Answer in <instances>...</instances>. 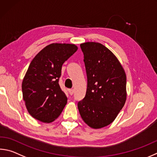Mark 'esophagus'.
Masks as SVG:
<instances>
[{
    "instance_id": "obj_1",
    "label": "esophagus",
    "mask_w": 157,
    "mask_h": 157,
    "mask_svg": "<svg viewBox=\"0 0 157 157\" xmlns=\"http://www.w3.org/2000/svg\"><path fill=\"white\" fill-rule=\"evenodd\" d=\"M69 92L70 95H72L74 93V89H69Z\"/></svg>"
}]
</instances>
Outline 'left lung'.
Here are the masks:
<instances>
[{
	"label": "left lung",
	"mask_w": 157,
	"mask_h": 157,
	"mask_svg": "<svg viewBox=\"0 0 157 157\" xmlns=\"http://www.w3.org/2000/svg\"><path fill=\"white\" fill-rule=\"evenodd\" d=\"M87 76L84 98L78 101L85 123L98 129L115 120L126 100V76L117 58L103 44H80Z\"/></svg>",
	"instance_id": "obj_1"
}]
</instances>
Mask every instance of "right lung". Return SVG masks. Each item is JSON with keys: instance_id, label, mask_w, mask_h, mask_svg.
Listing matches in <instances>:
<instances>
[{"instance_id": "1", "label": "right lung", "mask_w": 157, "mask_h": 157, "mask_svg": "<svg viewBox=\"0 0 157 157\" xmlns=\"http://www.w3.org/2000/svg\"><path fill=\"white\" fill-rule=\"evenodd\" d=\"M78 47L53 43L42 49L31 62L22 84L25 106L38 120L49 123L60 115L67 98L59 85L62 64Z\"/></svg>"}]
</instances>
